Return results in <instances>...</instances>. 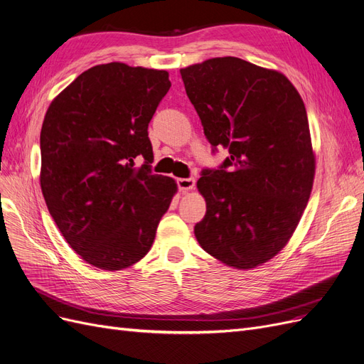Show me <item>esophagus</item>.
I'll use <instances>...</instances> for the list:
<instances>
[{
	"label": "esophagus",
	"instance_id": "1",
	"mask_svg": "<svg viewBox=\"0 0 364 364\" xmlns=\"http://www.w3.org/2000/svg\"><path fill=\"white\" fill-rule=\"evenodd\" d=\"M178 186L182 193H188V191L194 190L196 179L194 178H181V179H178Z\"/></svg>",
	"mask_w": 364,
	"mask_h": 364
}]
</instances>
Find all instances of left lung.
I'll use <instances>...</instances> for the list:
<instances>
[{"label": "left lung", "mask_w": 364, "mask_h": 364, "mask_svg": "<svg viewBox=\"0 0 364 364\" xmlns=\"http://www.w3.org/2000/svg\"><path fill=\"white\" fill-rule=\"evenodd\" d=\"M181 76L205 136L230 154L197 182L206 215L194 235L230 267L261 266L285 248L311 197L315 154L303 100L281 71L235 56Z\"/></svg>", "instance_id": "left-lung-1"}]
</instances>
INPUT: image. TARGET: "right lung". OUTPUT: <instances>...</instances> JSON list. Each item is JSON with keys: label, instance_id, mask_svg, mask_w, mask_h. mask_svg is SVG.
I'll return each mask as SVG.
<instances>
[{"label": "right lung", "instance_id": "right-lung-1", "mask_svg": "<svg viewBox=\"0 0 364 364\" xmlns=\"http://www.w3.org/2000/svg\"><path fill=\"white\" fill-rule=\"evenodd\" d=\"M168 73L124 63L91 67L50 103L40 133V185L67 243L88 264L122 270L151 250L178 193L151 173L148 125ZM143 157L145 164L135 166Z\"/></svg>", "mask_w": 364, "mask_h": 364}]
</instances>
